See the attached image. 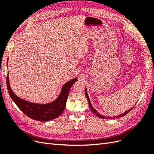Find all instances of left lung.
Returning <instances> with one entry per match:
<instances>
[{
  "label": "left lung",
  "mask_w": 154,
  "mask_h": 154,
  "mask_svg": "<svg viewBox=\"0 0 154 154\" xmlns=\"http://www.w3.org/2000/svg\"><path fill=\"white\" fill-rule=\"evenodd\" d=\"M85 94H86V97H87V100H88V102H89V106H90V109H91V111H92V112L94 114H96V115H97L99 117H100V118H102V119H104V116H102V115H100V114H99V113H97V110L94 109H93V106H92V104H91V101H90V99H89V96H88V94H87V89H85ZM134 107H132V109H133ZM132 109H130V110H128V111H126V112H125L124 113H123L122 114H121V115H119V116H117L116 118H120V117H121V116H125L126 114H127V113H128L130 110H131ZM109 119H111L110 117H109Z\"/></svg>",
  "instance_id": "obj_1"
}]
</instances>
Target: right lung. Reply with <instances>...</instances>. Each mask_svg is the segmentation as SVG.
<instances>
[{
  "instance_id": "right-lung-1",
  "label": "right lung",
  "mask_w": 154,
  "mask_h": 154,
  "mask_svg": "<svg viewBox=\"0 0 154 154\" xmlns=\"http://www.w3.org/2000/svg\"><path fill=\"white\" fill-rule=\"evenodd\" d=\"M77 80L76 79H73L64 84L62 87L61 92L57 99L54 102L46 104L32 103L21 99L20 98L16 96L12 92L10 86L8 74L6 77V85H7L8 93L11 99L22 110V112L32 119L45 122V121L55 119L60 116L61 113L63 112L71 87Z\"/></svg>"
}]
</instances>
